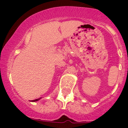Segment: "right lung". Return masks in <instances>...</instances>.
Masks as SVG:
<instances>
[{
	"label": "right lung",
	"mask_w": 128,
	"mask_h": 128,
	"mask_svg": "<svg viewBox=\"0 0 128 128\" xmlns=\"http://www.w3.org/2000/svg\"><path fill=\"white\" fill-rule=\"evenodd\" d=\"M40 99H34V100H32V101H36V100H39Z\"/></svg>",
	"instance_id": "add662e5"
}]
</instances>
